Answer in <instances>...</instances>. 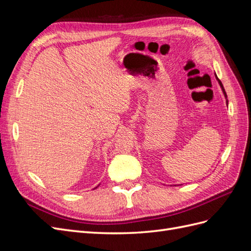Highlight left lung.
<instances>
[{
    "label": "left lung",
    "mask_w": 251,
    "mask_h": 251,
    "mask_svg": "<svg viewBox=\"0 0 251 251\" xmlns=\"http://www.w3.org/2000/svg\"><path fill=\"white\" fill-rule=\"evenodd\" d=\"M217 77V76H216ZM217 79L219 80V83H220V86H221V88H222V90H223V93H224V95H225V97H227V95H226V92H225V90H224V87H223V85H222V82H221V80H220L218 77H217ZM226 102H228L226 100Z\"/></svg>",
    "instance_id": "left-lung-1"
}]
</instances>
